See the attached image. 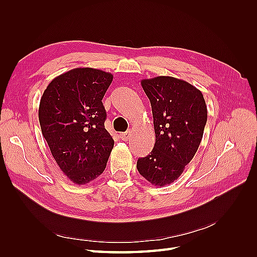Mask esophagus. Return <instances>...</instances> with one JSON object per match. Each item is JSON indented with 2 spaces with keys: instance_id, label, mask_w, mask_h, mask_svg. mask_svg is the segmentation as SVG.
<instances>
[{
  "instance_id": "esophagus-1",
  "label": "esophagus",
  "mask_w": 257,
  "mask_h": 257,
  "mask_svg": "<svg viewBox=\"0 0 257 257\" xmlns=\"http://www.w3.org/2000/svg\"><path fill=\"white\" fill-rule=\"evenodd\" d=\"M130 137H131V133H130V132H125V133H121V134H120V138L122 139L123 142L128 141Z\"/></svg>"
}]
</instances>
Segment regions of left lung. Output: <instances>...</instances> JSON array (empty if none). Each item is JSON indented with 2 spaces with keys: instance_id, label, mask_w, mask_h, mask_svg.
Listing matches in <instances>:
<instances>
[{
  "instance_id": "obj_1",
  "label": "left lung",
  "mask_w": 257,
  "mask_h": 257,
  "mask_svg": "<svg viewBox=\"0 0 257 257\" xmlns=\"http://www.w3.org/2000/svg\"><path fill=\"white\" fill-rule=\"evenodd\" d=\"M150 99L155 144L137 161V169L155 186L173 183L195 155L207 122L203 93L191 83L170 76L143 79Z\"/></svg>"
}]
</instances>
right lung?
Returning a JSON list of instances; mask_svg holds the SVG:
<instances>
[{"mask_svg":"<svg viewBox=\"0 0 257 257\" xmlns=\"http://www.w3.org/2000/svg\"><path fill=\"white\" fill-rule=\"evenodd\" d=\"M112 79V74L100 69L74 68L56 77L41 98L43 136L58 166L75 184L103 174L113 148L102 102Z\"/></svg>","mask_w":257,"mask_h":257,"instance_id":"add662e5","label":"right lung"}]
</instances>
